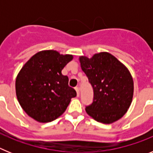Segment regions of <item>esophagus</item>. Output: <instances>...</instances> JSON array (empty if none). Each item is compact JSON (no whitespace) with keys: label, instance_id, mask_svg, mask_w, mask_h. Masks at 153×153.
I'll list each match as a JSON object with an SVG mask.
<instances>
[{"label":"esophagus","instance_id":"1","mask_svg":"<svg viewBox=\"0 0 153 153\" xmlns=\"http://www.w3.org/2000/svg\"><path fill=\"white\" fill-rule=\"evenodd\" d=\"M75 90H76V95H77V97H79V87H77V86H76V87H75Z\"/></svg>","mask_w":153,"mask_h":153}]
</instances>
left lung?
<instances>
[{"label":"left lung","mask_w":153,"mask_h":153,"mask_svg":"<svg viewBox=\"0 0 153 153\" xmlns=\"http://www.w3.org/2000/svg\"><path fill=\"white\" fill-rule=\"evenodd\" d=\"M93 89V101L86 107L97 122L110 124L123 117L133 97V79L125 65L107 52L79 58Z\"/></svg>","instance_id":"obj_1"}]
</instances>
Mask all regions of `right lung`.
<instances>
[{
  "label": "right lung",
  "mask_w": 153,
  "mask_h": 153,
  "mask_svg": "<svg viewBox=\"0 0 153 153\" xmlns=\"http://www.w3.org/2000/svg\"><path fill=\"white\" fill-rule=\"evenodd\" d=\"M73 55L56 51L36 53L24 65L16 78V95L27 114L37 122L48 123L65 112L76 96L61 71Z\"/></svg>",
  "instance_id": "add662e5"
}]
</instances>
